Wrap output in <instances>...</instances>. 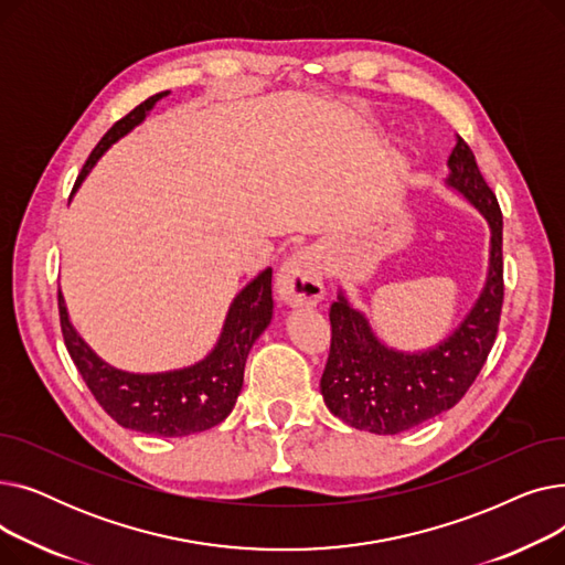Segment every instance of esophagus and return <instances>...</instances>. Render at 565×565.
Masks as SVG:
<instances>
[{
    "label": "esophagus",
    "mask_w": 565,
    "mask_h": 565,
    "mask_svg": "<svg viewBox=\"0 0 565 565\" xmlns=\"http://www.w3.org/2000/svg\"><path fill=\"white\" fill-rule=\"evenodd\" d=\"M277 292L290 307H309L322 300V263L316 249H300L284 260L277 273Z\"/></svg>",
    "instance_id": "obj_1"
}]
</instances>
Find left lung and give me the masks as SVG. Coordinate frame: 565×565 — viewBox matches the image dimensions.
Instances as JSON below:
<instances>
[{"mask_svg":"<svg viewBox=\"0 0 565 565\" xmlns=\"http://www.w3.org/2000/svg\"><path fill=\"white\" fill-rule=\"evenodd\" d=\"M447 185L462 194L490 226L486 286L465 320L435 348L403 352L384 345L369 318L343 290L330 307L332 345L320 377L324 405L358 430L396 435L451 409L481 373L492 350L503 305L501 211L462 137L449 156Z\"/></svg>","mask_w":565,"mask_h":565,"instance_id":"8db88e82","label":"left lung"}]
</instances>
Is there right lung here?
<instances>
[{
	"label": "right lung",
	"mask_w": 565,
	"mask_h": 565,
	"mask_svg": "<svg viewBox=\"0 0 565 565\" xmlns=\"http://www.w3.org/2000/svg\"><path fill=\"white\" fill-rule=\"evenodd\" d=\"M167 94L169 92L143 100L107 130L82 167L73 192L107 148L139 126ZM58 318H62L64 343L71 360L88 392L118 426L158 437H185L222 424L241 396L247 354L273 320V267H265L235 295L215 348L201 362L185 369L128 373L109 366L75 332L62 290H58Z\"/></svg>",
	"instance_id": "obj_1"
}]
</instances>
